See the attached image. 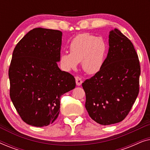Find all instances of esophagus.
Here are the masks:
<instances>
[{"label":"esophagus","instance_id":"1","mask_svg":"<svg viewBox=\"0 0 150 150\" xmlns=\"http://www.w3.org/2000/svg\"><path fill=\"white\" fill-rule=\"evenodd\" d=\"M75 79H76V85L78 86H80L82 85V83H83V80H82L81 77L76 76Z\"/></svg>","mask_w":150,"mask_h":150}]
</instances>
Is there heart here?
<instances>
[{
  "label": "heart",
  "mask_w": 150,
  "mask_h": 150,
  "mask_svg": "<svg viewBox=\"0 0 150 150\" xmlns=\"http://www.w3.org/2000/svg\"><path fill=\"white\" fill-rule=\"evenodd\" d=\"M69 52L61 54L60 63L66 71L75 69L81 61L83 70L96 74L105 61L108 46L103 38L85 33L78 35L69 44Z\"/></svg>",
  "instance_id": "1"
}]
</instances>
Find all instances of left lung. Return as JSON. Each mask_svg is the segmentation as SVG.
<instances>
[{"instance_id":"8db88e82","label":"left lung","mask_w":150,"mask_h":150,"mask_svg":"<svg viewBox=\"0 0 150 150\" xmlns=\"http://www.w3.org/2000/svg\"><path fill=\"white\" fill-rule=\"evenodd\" d=\"M109 49L99 72L82 84L85 108L101 125L122 122L130 111L139 92L141 67L132 43L117 28L110 31Z\"/></svg>"}]
</instances>
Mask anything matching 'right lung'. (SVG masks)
<instances>
[{"label": "right lung", "mask_w": 150, "mask_h": 150, "mask_svg": "<svg viewBox=\"0 0 150 150\" xmlns=\"http://www.w3.org/2000/svg\"><path fill=\"white\" fill-rule=\"evenodd\" d=\"M62 32L36 28L14 48L9 68V95L20 117L28 125L52 124L60 111V99L74 89L75 79L61 71Z\"/></svg>", "instance_id": "add662e5"}]
</instances>
